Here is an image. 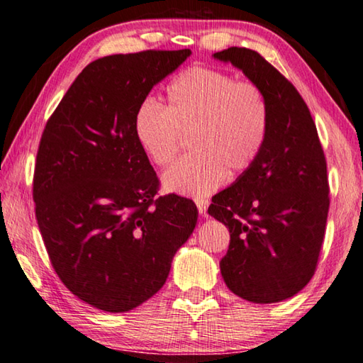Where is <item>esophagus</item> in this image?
<instances>
[{"label":"esophagus","mask_w":363,"mask_h":363,"mask_svg":"<svg viewBox=\"0 0 363 363\" xmlns=\"http://www.w3.org/2000/svg\"><path fill=\"white\" fill-rule=\"evenodd\" d=\"M196 206H198V211L201 215H206L207 207H208V201L206 199H196Z\"/></svg>","instance_id":"esophagus-1"}]
</instances>
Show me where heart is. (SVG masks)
Segmentation results:
<instances>
[{"label": "heart", "instance_id": "1", "mask_svg": "<svg viewBox=\"0 0 363 363\" xmlns=\"http://www.w3.org/2000/svg\"><path fill=\"white\" fill-rule=\"evenodd\" d=\"M167 105L145 100L133 119L140 146L165 167L193 135L191 155L165 172L164 188L183 196L215 191L225 175L250 169L269 132V101L252 81H236L223 69L194 65L178 73L165 89Z\"/></svg>", "mask_w": 363, "mask_h": 363}]
</instances>
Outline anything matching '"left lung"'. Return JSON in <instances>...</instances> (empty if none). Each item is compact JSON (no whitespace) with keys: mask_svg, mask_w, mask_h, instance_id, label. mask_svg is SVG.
<instances>
[{"mask_svg":"<svg viewBox=\"0 0 363 363\" xmlns=\"http://www.w3.org/2000/svg\"><path fill=\"white\" fill-rule=\"evenodd\" d=\"M213 57L262 87L271 113L262 155L208 207L231 238L220 271L234 295L279 303L306 287L319 262L330 207L325 155L308 105L269 62L245 48Z\"/></svg>","mask_w":363,"mask_h":363,"instance_id":"1","label":"left lung"}]
</instances>
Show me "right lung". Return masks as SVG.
Instances as JSON below:
<instances>
[{"mask_svg":"<svg viewBox=\"0 0 363 363\" xmlns=\"http://www.w3.org/2000/svg\"><path fill=\"white\" fill-rule=\"evenodd\" d=\"M189 55L94 60L44 127L33 177L38 226L63 285L100 311L127 313L157 294L196 228L191 199H155L159 180L133 130L152 86Z\"/></svg>","mask_w":363,"mask_h":363,"instance_id":"obj_1","label":"right lung"}]
</instances>
